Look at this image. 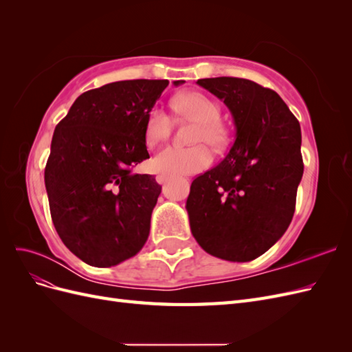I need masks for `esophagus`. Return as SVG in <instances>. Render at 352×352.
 Here are the masks:
<instances>
[{
  "instance_id": "34e87169",
  "label": "esophagus",
  "mask_w": 352,
  "mask_h": 352,
  "mask_svg": "<svg viewBox=\"0 0 352 352\" xmlns=\"http://www.w3.org/2000/svg\"><path fill=\"white\" fill-rule=\"evenodd\" d=\"M155 180H157V182H158L160 185H162V184H166V182H167V180H168V176H167V175H164V173H160V175H157V176H155Z\"/></svg>"
}]
</instances>
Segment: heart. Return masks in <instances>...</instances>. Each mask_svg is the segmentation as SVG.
<instances>
[{
    "label": "heart",
    "instance_id": "b5f03b06",
    "mask_svg": "<svg viewBox=\"0 0 352 352\" xmlns=\"http://www.w3.org/2000/svg\"><path fill=\"white\" fill-rule=\"evenodd\" d=\"M173 110L184 119L197 122L190 141L192 146L167 145L160 150L153 166L157 172L167 175H190L204 170L211 163V151L206 145L216 150L225 148L229 140L226 126L221 123L220 105L199 91H188L176 95L172 101ZM172 119L160 107L153 109L146 116L144 127V140L146 145H157L170 135Z\"/></svg>",
    "mask_w": 352,
    "mask_h": 352
}]
</instances>
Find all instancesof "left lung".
Here are the masks:
<instances>
[{
	"label": "left lung",
	"mask_w": 352,
	"mask_h": 352,
	"mask_svg": "<svg viewBox=\"0 0 352 352\" xmlns=\"http://www.w3.org/2000/svg\"><path fill=\"white\" fill-rule=\"evenodd\" d=\"M197 83L228 105L236 140L221 163L190 185V232L214 257L251 261L282 238L294 217L304 173L300 122L278 94L252 80Z\"/></svg>",
	"instance_id": "left-lung-1"
}]
</instances>
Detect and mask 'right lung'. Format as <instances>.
I'll list each match as a JSON object with an SVG mask.
<instances>
[{"label": "right lung", "instance_id": "add662e5", "mask_svg": "<svg viewBox=\"0 0 352 352\" xmlns=\"http://www.w3.org/2000/svg\"><path fill=\"white\" fill-rule=\"evenodd\" d=\"M167 85L135 79L87 91L56 126L45 166L51 219L63 243L94 267L133 257L150 235L162 186L132 170L150 158L145 120Z\"/></svg>", "mask_w": 352, "mask_h": 352}]
</instances>
